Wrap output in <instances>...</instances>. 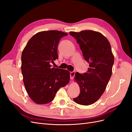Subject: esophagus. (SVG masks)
<instances>
[{"label": "esophagus", "mask_w": 132, "mask_h": 132, "mask_svg": "<svg viewBox=\"0 0 132 132\" xmlns=\"http://www.w3.org/2000/svg\"><path fill=\"white\" fill-rule=\"evenodd\" d=\"M75 73H76V72L74 71L70 72V79H73L74 78V77L75 76Z\"/></svg>", "instance_id": "obj_1"}]
</instances>
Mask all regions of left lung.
<instances>
[{
  "mask_svg": "<svg viewBox=\"0 0 132 132\" xmlns=\"http://www.w3.org/2000/svg\"><path fill=\"white\" fill-rule=\"evenodd\" d=\"M69 34L77 40L85 60L89 63L86 73L75 74L80 93L73 100L81 105L93 104L104 93L112 76L114 58L111 45L98 32L85 30Z\"/></svg>",
  "mask_w": 132,
  "mask_h": 132,
  "instance_id": "obj_1",
  "label": "left lung"
}]
</instances>
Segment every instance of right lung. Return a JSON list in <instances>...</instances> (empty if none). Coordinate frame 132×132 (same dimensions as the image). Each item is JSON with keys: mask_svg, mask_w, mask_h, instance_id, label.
<instances>
[{"mask_svg": "<svg viewBox=\"0 0 132 132\" xmlns=\"http://www.w3.org/2000/svg\"><path fill=\"white\" fill-rule=\"evenodd\" d=\"M68 34L51 30L36 33L22 51L21 69L28 95L37 104L52 101L60 88L70 82V72L51 67L58 58L60 39Z\"/></svg>", "mask_w": 132, "mask_h": 132, "instance_id": "obj_1", "label": "right lung"}]
</instances>
